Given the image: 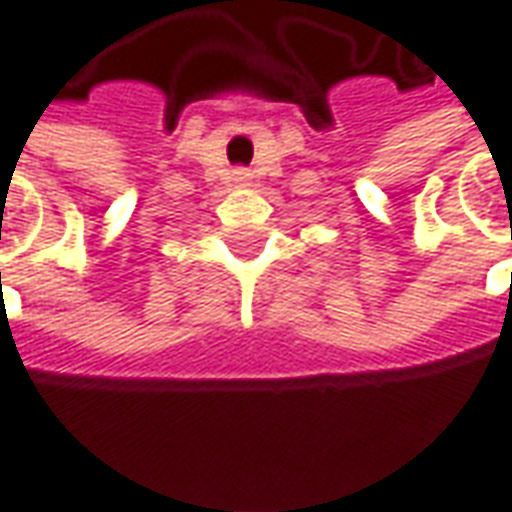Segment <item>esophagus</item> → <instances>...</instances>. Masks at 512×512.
Returning a JSON list of instances; mask_svg holds the SVG:
<instances>
[{
  "label": "esophagus",
  "instance_id": "esophagus-1",
  "mask_svg": "<svg viewBox=\"0 0 512 512\" xmlns=\"http://www.w3.org/2000/svg\"><path fill=\"white\" fill-rule=\"evenodd\" d=\"M249 181V172L246 169H235V184H246Z\"/></svg>",
  "mask_w": 512,
  "mask_h": 512
}]
</instances>
